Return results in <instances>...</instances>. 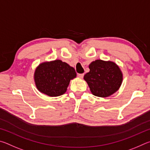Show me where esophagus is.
I'll list each match as a JSON object with an SVG mask.
<instances>
[{"label": "esophagus", "mask_w": 150, "mask_h": 150, "mask_svg": "<svg viewBox=\"0 0 150 150\" xmlns=\"http://www.w3.org/2000/svg\"><path fill=\"white\" fill-rule=\"evenodd\" d=\"M77 76H78L79 78L83 79V76H84V74H83V73H82V74H78Z\"/></svg>", "instance_id": "34e87169"}]
</instances>
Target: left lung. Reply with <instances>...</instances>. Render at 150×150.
<instances>
[{
    "label": "left lung",
    "mask_w": 150,
    "mask_h": 150,
    "mask_svg": "<svg viewBox=\"0 0 150 150\" xmlns=\"http://www.w3.org/2000/svg\"><path fill=\"white\" fill-rule=\"evenodd\" d=\"M84 79L93 95L107 97L116 92L122 83V73L115 62L96 59L88 66Z\"/></svg>",
    "instance_id": "obj_1"
}]
</instances>
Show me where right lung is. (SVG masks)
Returning a JSON list of instances; mask_svg holds the SVG:
<instances>
[{
    "mask_svg": "<svg viewBox=\"0 0 150 150\" xmlns=\"http://www.w3.org/2000/svg\"><path fill=\"white\" fill-rule=\"evenodd\" d=\"M76 76L74 68L57 59L40 64L34 77L38 90L50 96H57L66 92L70 81Z\"/></svg>",
    "mask_w": 150,
    "mask_h": 150,
    "instance_id": "right-lung-1",
    "label": "right lung"
}]
</instances>
